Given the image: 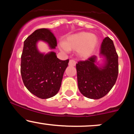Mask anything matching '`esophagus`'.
Instances as JSON below:
<instances>
[{"mask_svg": "<svg viewBox=\"0 0 134 134\" xmlns=\"http://www.w3.org/2000/svg\"><path fill=\"white\" fill-rule=\"evenodd\" d=\"M76 64V62L74 60H70L69 62V66H75Z\"/></svg>", "mask_w": 134, "mask_h": 134, "instance_id": "34e87169", "label": "esophagus"}]
</instances>
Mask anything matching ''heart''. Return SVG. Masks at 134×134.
Listing matches in <instances>:
<instances>
[{
    "label": "heart",
    "instance_id": "obj_1",
    "mask_svg": "<svg viewBox=\"0 0 134 134\" xmlns=\"http://www.w3.org/2000/svg\"><path fill=\"white\" fill-rule=\"evenodd\" d=\"M97 44L98 38L96 35L82 31L67 36L64 42L60 43V48L65 52L70 50H76L78 57L87 58L93 54Z\"/></svg>",
    "mask_w": 134,
    "mask_h": 134
}]
</instances>
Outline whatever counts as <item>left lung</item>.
Returning <instances> with one entry per match:
<instances>
[{
    "label": "left lung",
    "instance_id": "obj_1",
    "mask_svg": "<svg viewBox=\"0 0 134 134\" xmlns=\"http://www.w3.org/2000/svg\"><path fill=\"white\" fill-rule=\"evenodd\" d=\"M99 55V61L93 55L76 64L78 88L90 99H98L107 94L118 77V57L113 41L109 37L103 40Z\"/></svg>",
    "mask_w": 134,
    "mask_h": 134
}]
</instances>
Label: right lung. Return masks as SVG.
Returning <instances> with one entry per match:
<instances>
[{"mask_svg":"<svg viewBox=\"0 0 134 134\" xmlns=\"http://www.w3.org/2000/svg\"><path fill=\"white\" fill-rule=\"evenodd\" d=\"M39 41L46 43L50 50L57 46L51 30L41 28L35 31L24 42L21 74L24 86L31 93L41 99H48L59 91L69 60L58 59L53 51L41 52L38 48Z\"/></svg>","mask_w":134,"mask_h":134,"instance_id":"right-lung-1","label":"right lung"}]
</instances>
